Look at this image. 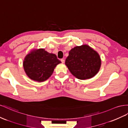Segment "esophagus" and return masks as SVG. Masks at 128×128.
<instances>
[{
  "mask_svg": "<svg viewBox=\"0 0 128 128\" xmlns=\"http://www.w3.org/2000/svg\"><path fill=\"white\" fill-rule=\"evenodd\" d=\"M61 62L62 63V64H64V62H65V61H64V58H62V59H61Z\"/></svg>",
  "mask_w": 128,
  "mask_h": 128,
  "instance_id": "obj_1",
  "label": "esophagus"
}]
</instances>
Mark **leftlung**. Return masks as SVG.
Masks as SVG:
<instances>
[{
    "mask_svg": "<svg viewBox=\"0 0 128 128\" xmlns=\"http://www.w3.org/2000/svg\"><path fill=\"white\" fill-rule=\"evenodd\" d=\"M65 64L71 73L80 80L94 77L101 65L99 54L87 44L76 46L69 52Z\"/></svg>",
    "mask_w": 128,
    "mask_h": 128,
    "instance_id": "8db88e82",
    "label": "left lung"
}]
</instances>
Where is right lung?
<instances>
[{"label":"right lung","mask_w":128,"mask_h":128,"mask_svg":"<svg viewBox=\"0 0 128 128\" xmlns=\"http://www.w3.org/2000/svg\"><path fill=\"white\" fill-rule=\"evenodd\" d=\"M61 63L56 54L42 48L30 51L23 62L24 70L31 80L38 82L47 80L53 74L56 65Z\"/></svg>","instance_id":"right-lung-1"}]
</instances>
